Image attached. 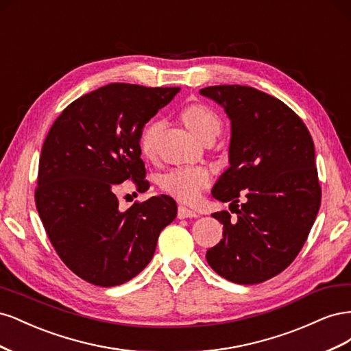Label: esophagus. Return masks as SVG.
I'll use <instances>...</instances> for the list:
<instances>
[{
  "label": "esophagus",
  "instance_id": "34e87169",
  "mask_svg": "<svg viewBox=\"0 0 351 351\" xmlns=\"http://www.w3.org/2000/svg\"><path fill=\"white\" fill-rule=\"evenodd\" d=\"M177 217L180 218V219H184V218H196L197 217V214L195 210H192V209H189V208H186V206H178V210H177Z\"/></svg>",
  "mask_w": 351,
  "mask_h": 351
}]
</instances>
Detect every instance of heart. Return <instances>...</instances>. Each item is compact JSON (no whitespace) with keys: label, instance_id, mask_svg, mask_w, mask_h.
Segmentation results:
<instances>
[{"label":"heart","instance_id":"1","mask_svg":"<svg viewBox=\"0 0 351 351\" xmlns=\"http://www.w3.org/2000/svg\"><path fill=\"white\" fill-rule=\"evenodd\" d=\"M184 124L199 139L209 136L217 137L221 132V120L217 112L204 104H190L182 112ZM164 129V121L152 120L147 123L139 137L141 151L145 156H151L155 149L158 134ZM210 183L209 169L200 165L177 167L159 177V187L165 193L182 202H195L202 190Z\"/></svg>","mask_w":351,"mask_h":351}]
</instances>
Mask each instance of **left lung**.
<instances>
[{"mask_svg":"<svg viewBox=\"0 0 351 351\" xmlns=\"http://www.w3.org/2000/svg\"><path fill=\"white\" fill-rule=\"evenodd\" d=\"M200 95L224 107L231 120L230 167L212 196L231 202L237 214L236 221L227 210L212 214L224 231L206 261L231 282L259 284L295 259L319 210L312 136L290 107L254 88L219 84Z\"/></svg>","mask_w":351,"mask_h":351,"instance_id":"1","label":"left lung"}]
</instances>
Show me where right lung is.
Masks as SVG:
<instances>
[{
    "label": "right lung",
    "instance_id": "obj_1",
    "mask_svg": "<svg viewBox=\"0 0 351 351\" xmlns=\"http://www.w3.org/2000/svg\"><path fill=\"white\" fill-rule=\"evenodd\" d=\"M180 88L111 83L71 102L42 146L36 209L69 269L93 285L130 281L151 262L159 232L177 217L167 195L120 210L117 184L149 187L141 158L145 124Z\"/></svg>",
    "mask_w": 351,
    "mask_h": 351
}]
</instances>
